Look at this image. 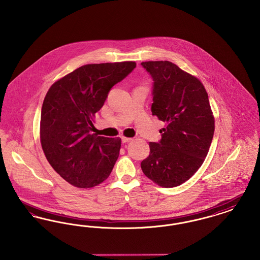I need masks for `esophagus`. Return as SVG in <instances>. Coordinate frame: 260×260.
Wrapping results in <instances>:
<instances>
[{
	"instance_id": "esophagus-1",
	"label": "esophagus",
	"mask_w": 260,
	"mask_h": 260,
	"mask_svg": "<svg viewBox=\"0 0 260 260\" xmlns=\"http://www.w3.org/2000/svg\"><path fill=\"white\" fill-rule=\"evenodd\" d=\"M133 140V138H131V137H125V136H122V141L124 142V143H126V142H131Z\"/></svg>"
}]
</instances>
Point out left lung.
<instances>
[{"label": "left lung", "mask_w": 260, "mask_h": 260, "mask_svg": "<svg viewBox=\"0 0 260 260\" xmlns=\"http://www.w3.org/2000/svg\"><path fill=\"white\" fill-rule=\"evenodd\" d=\"M154 81L152 115L166 126L161 141L150 142L141 161L154 183L172 188L184 183L205 161L214 133V117L202 82L171 61L141 62Z\"/></svg>", "instance_id": "obj_1"}]
</instances>
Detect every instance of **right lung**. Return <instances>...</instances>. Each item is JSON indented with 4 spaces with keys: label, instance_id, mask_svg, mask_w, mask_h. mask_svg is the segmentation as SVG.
Masks as SVG:
<instances>
[{
    "label": "right lung",
    "instance_id": "right-lung-1",
    "mask_svg": "<svg viewBox=\"0 0 260 260\" xmlns=\"http://www.w3.org/2000/svg\"><path fill=\"white\" fill-rule=\"evenodd\" d=\"M135 61L87 64L53 83L44 99L40 140L52 169L78 188H91L110 175L121 138L95 136V113L111 87L135 68Z\"/></svg>",
    "mask_w": 260,
    "mask_h": 260
}]
</instances>
